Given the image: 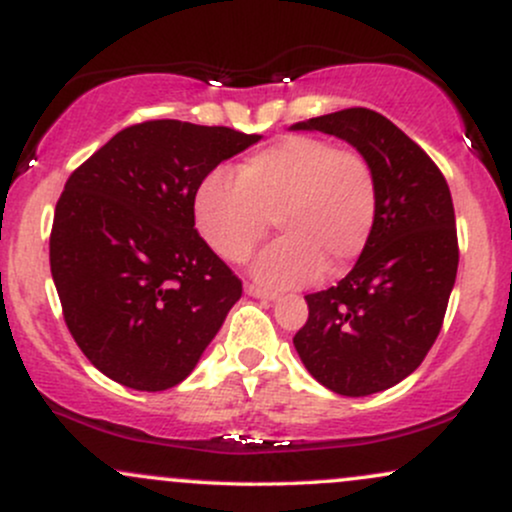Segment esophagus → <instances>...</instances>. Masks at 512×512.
<instances>
[{
    "label": "esophagus",
    "instance_id": "obj_1",
    "mask_svg": "<svg viewBox=\"0 0 512 512\" xmlns=\"http://www.w3.org/2000/svg\"><path fill=\"white\" fill-rule=\"evenodd\" d=\"M245 293L252 298H262V301H276V298H279V293L276 291L262 289V286H257V284H245Z\"/></svg>",
    "mask_w": 512,
    "mask_h": 512
}]
</instances>
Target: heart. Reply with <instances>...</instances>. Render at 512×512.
<instances>
[{"mask_svg": "<svg viewBox=\"0 0 512 512\" xmlns=\"http://www.w3.org/2000/svg\"><path fill=\"white\" fill-rule=\"evenodd\" d=\"M380 207L373 161L330 139L291 134L255 151L238 178L214 170L199 182L195 221L216 255L245 262L272 228L276 243L252 272L269 286H301L342 274L366 250Z\"/></svg>", "mask_w": 512, "mask_h": 512, "instance_id": "heart-1", "label": "heart"}]
</instances>
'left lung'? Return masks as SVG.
I'll list each match as a JSON object with an SVG mask.
<instances>
[{
  "label": "left lung",
  "mask_w": 512,
  "mask_h": 512,
  "mask_svg": "<svg viewBox=\"0 0 512 512\" xmlns=\"http://www.w3.org/2000/svg\"><path fill=\"white\" fill-rule=\"evenodd\" d=\"M291 129L356 146L380 182L366 250L337 286L305 296L308 320L293 346L327 390L383 392L421 366L443 327L460 262L450 187L431 156L375 110L346 108Z\"/></svg>",
  "instance_id": "obj_1"
}]
</instances>
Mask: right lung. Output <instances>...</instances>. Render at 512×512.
Returning a JSON list of instances; mask_svg holds the SVG:
<instances>
[{
    "label": "right lung",
    "instance_id": "right-lung-1",
    "mask_svg": "<svg viewBox=\"0 0 512 512\" xmlns=\"http://www.w3.org/2000/svg\"><path fill=\"white\" fill-rule=\"evenodd\" d=\"M260 134L149 120L125 127L69 175L50 272L74 342L132 390L175 387L221 330L243 281L195 228V195Z\"/></svg>",
    "mask_w": 512,
    "mask_h": 512
}]
</instances>
